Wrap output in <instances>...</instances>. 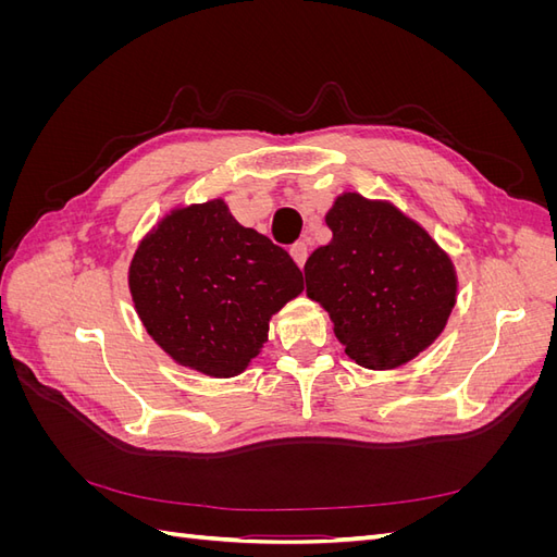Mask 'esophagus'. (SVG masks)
Listing matches in <instances>:
<instances>
[{
  "instance_id": "1",
  "label": "esophagus",
  "mask_w": 557,
  "mask_h": 557,
  "mask_svg": "<svg viewBox=\"0 0 557 557\" xmlns=\"http://www.w3.org/2000/svg\"><path fill=\"white\" fill-rule=\"evenodd\" d=\"M290 256L295 258V262L299 264V267H305V262H307V256H309V244L307 242H295L293 246H290Z\"/></svg>"
}]
</instances>
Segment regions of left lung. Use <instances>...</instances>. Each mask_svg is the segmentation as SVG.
<instances>
[{"label": "left lung", "instance_id": "obj_1", "mask_svg": "<svg viewBox=\"0 0 557 557\" xmlns=\"http://www.w3.org/2000/svg\"><path fill=\"white\" fill-rule=\"evenodd\" d=\"M332 242L307 264V295L323 305L350 360L393 369L442 334L458 281L430 234L385 201L346 193L325 215Z\"/></svg>", "mask_w": 557, "mask_h": 557}]
</instances>
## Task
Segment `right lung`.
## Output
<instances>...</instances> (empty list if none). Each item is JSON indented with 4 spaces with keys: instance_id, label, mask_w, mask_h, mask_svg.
<instances>
[{
    "instance_id": "right-lung-1",
    "label": "right lung",
    "mask_w": 557,
    "mask_h": 557,
    "mask_svg": "<svg viewBox=\"0 0 557 557\" xmlns=\"http://www.w3.org/2000/svg\"><path fill=\"white\" fill-rule=\"evenodd\" d=\"M134 307L164 352L201 374H242L267 342L269 318L305 290L288 250L239 225L221 199L178 209L139 244Z\"/></svg>"
}]
</instances>
